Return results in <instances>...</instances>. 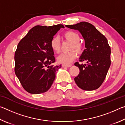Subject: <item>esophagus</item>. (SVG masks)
I'll list each match as a JSON object with an SVG mask.
<instances>
[{
    "instance_id": "1",
    "label": "esophagus",
    "mask_w": 125,
    "mask_h": 125,
    "mask_svg": "<svg viewBox=\"0 0 125 125\" xmlns=\"http://www.w3.org/2000/svg\"><path fill=\"white\" fill-rule=\"evenodd\" d=\"M62 67L63 68H68V67H70L72 66V64H63L62 65Z\"/></svg>"
}]
</instances>
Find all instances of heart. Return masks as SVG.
<instances>
[{
    "mask_svg": "<svg viewBox=\"0 0 125 125\" xmlns=\"http://www.w3.org/2000/svg\"><path fill=\"white\" fill-rule=\"evenodd\" d=\"M65 39L68 41L72 43L71 46V50L75 49L78 53L82 52L83 49V46L79 42L80 37L77 33L72 31L65 32L64 34ZM51 47L54 52L58 53L61 50V44L59 37H54L50 42ZM77 57V52L75 51H72L69 52L62 53L59 56L57 60L58 62L64 64H69Z\"/></svg>",
    "mask_w": 125,
    "mask_h": 125,
    "instance_id": "b5f03b06",
    "label": "heart"
}]
</instances>
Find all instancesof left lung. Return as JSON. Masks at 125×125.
Listing matches in <instances>:
<instances>
[{"mask_svg":"<svg viewBox=\"0 0 125 125\" xmlns=\"http://www.w3.org/2000/svg\"><path fill=\"white\" fill-rule=\"evenodd\" d=\"M65 26L79 31L85 40V49L79 61H85L86 64L74 63L80 70L74 78L75 83L84 90L97 89L104 81L111 64V48L107 40L94 25L87 22Z\"/></svg>","mask_w":125,"mask_h":125,"instance_id":"1","label":"left lung"}]
</instances>
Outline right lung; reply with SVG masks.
Segmentation results:
<instances>
[{"mask_svg": "<svg viewBox=\"0 0 125 125\" xmlns=\"http://www.w3.org/2000/svg\"><path fill=\"white\" fill-rule=\"evenodd\" d=\"M63 25L32 27L21 40L15 53V73L24 89L32 94L46 92L61 65H54L50 42Z\"/></svg>", "mask_w": 125, "mask_h": 125, "instance_id": "add662e5", "label": "right lung"}]
</instances>
